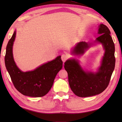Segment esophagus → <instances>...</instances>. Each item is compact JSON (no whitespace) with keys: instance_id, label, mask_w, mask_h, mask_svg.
I'll use <instances>...</instances> for the list:
<instances>
[{"instance_id":"obj_1","label":"esophagus","mask_w":122,"mask_h":122,"mask_svg":"<svg viewBox=\"0 0 122 122\" xmlns=\"http://www.w3.org/2000/svg\"><path fill=\"white\" fill-rule=\"evenodd\" d=\"M69 58V56L66 54H63L61 56V59L63 62H65Z\"/></svg>"}]
</instances>
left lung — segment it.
<instances>
[{"label": "left lung", "mask_w": 122, "mask_h": 122, "mask_svg": "<svg viewBox=\"0 0 122 122\" xmlns=\"http://www.w3.org/2000/svg\"><path fill=\"white\" fill-rule=\"evenodd\" d=\"M98 34L100 36L94 43L102 44L105 52L97 72L85 71L79 60L75 59H68L64 63V68L68 74L69 85L77 97H89L103 92L108 85L114 70L115 46L110 31L105 25L100 24ZM93 45L92 43L81 41L74 46L72 53L76 56L83 54Z\"/></svg>", "instance_id": "8db88e82"}]
</instances>
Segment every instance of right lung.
<instances>
[{"instance_id":"1","label":"right lung","mask_w":122,"mask_h":122,"mask_svg":"<svg viewBox=\"0 0 122 122\" xmlns=\"http://www.w3.org/2000/svg\"><path fill=\"white\" fill-rule=\"evenodd\" d=\"M15 31L6 47L5 65L16 89L22 94L31 97H42L47 94L53 84L54 79L62 68L61 56L44 63L34 70L23 72L18 68L14 59L12 46L15 40Z\"/></svg>"}]
</instances>
